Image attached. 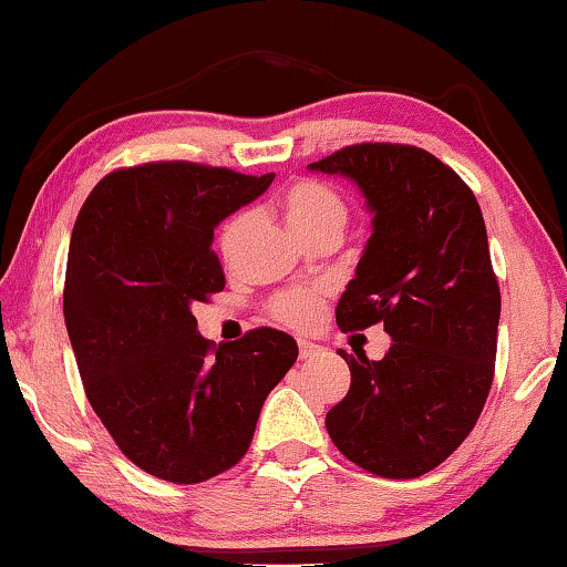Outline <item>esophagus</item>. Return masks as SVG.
Instances as JSON below:
<instances>
[{
  "mask_svg": "<svg viewBox=\"0 0 567 567\" xmlns=\"http://www.w3.org/2000/svg\"><path fill=\"white\" fill-rule=\"evenodd\" d=\"M297 348H300V358H302V360L318 358V354L322 352L320 344H315V342H310V340H300V342H297Z\"/></svg>",
  "mask_w": 567,
  "mask_h": 567,
  "instance_id": "1",
  "label": "esophagus"
}]
</instances>
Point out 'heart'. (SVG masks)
<instances>
[{
    "mask_svg": "<svg viewBox=\"0 0 567 567\" xmlns=\"http://www.w3.org/2000/svg\"><path fill=\"white\" fill-rule=\"evenodd\" d=\"M280 207L287 223L307 245L322 237H342L350 219V205L340 189L315 177L295 179L280 192ZM249 215L237 213L219 229L217 249L225 262H233L247 233ZM328 292L320 287H290L270 300V315L292 330H310L320 322Z\"/></svg>",
    "mask_w": 567,
    "mask_h": 567,
    "instance_id": "obj_1",
    "label": "heart"
}]
</instances>
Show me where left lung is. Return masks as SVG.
Segmentation results:
<instances>
[{"mask_svg": "<svg viewBox=\"0 0 567 567\" xmlns=\"http://www.w3.org/2000/svg\"><path fill=\"white\" fill-rule=\"evenodd\" d=\"M310 169L358 182L372 235L338 302L342 332L382 322V360L352 358L350 390L324 425L334 447L372 475L420 477L463 445L495 375L501 287L480 205L430 152L362 142Z\"/></svg>", "mask_w": 567, "mask_h": 567, "instance_id": "left-lung-1", "label": "left lung"}]
</instances>
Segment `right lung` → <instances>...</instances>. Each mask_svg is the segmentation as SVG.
I'll return each mask as SVG.
<instances>
[{"instance_id": "right-lung-1", "label": "right lung", "mask_w": 567, "mask_h": 567, "mask_svg": "<svg viewBox=\"0 0 567 567\" xmlns=\"http://www.w3.org/2000/svg\"><path fill=\"white\" fill-rule=\"evenodd\" d=\"M275 175L172 159L110 172L76 215L64 322L92 410L134 465L195 485L245 457L270 390L297 360L272 328L229 344L192 305L225 290L215 227Z\"/></svg>"}]
</instances>
